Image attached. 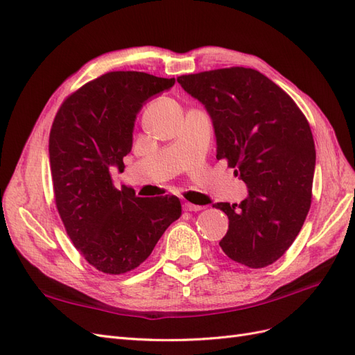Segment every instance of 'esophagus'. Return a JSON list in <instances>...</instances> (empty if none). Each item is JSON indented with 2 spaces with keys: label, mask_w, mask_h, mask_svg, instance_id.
<instances>
[{
  "label": "esophagus",
  "mask_w": 355,
  "mask_h": 355,
  "mask_svg": "<svg viewBox=\"0 0 355 355\" xmlns=\"http://www.w3.org/2000/svg\"><path fill=\"white\" fill-rule=\"evenodd\" d=\"M202 206H197V204H192V202H185L184 204V210L185 211H200L202 210Z\"/></svg>",
  "instance_id": "1"
}]
</instances>
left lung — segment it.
Instances as JSON below:
<instances>
[{"instance_id":"obj_1","label":"left lung","mask_w":355,"mask_h":355,"mask_svg":"<svg viewBox=\"0 0 355 355\" xmlns=\"http://www.w3.org/2000/svg\"><path fill=\"white\" fill-rule=\"evenodd\" d=\"M178 83L211 116L218 159L249 188L240 204L216 202L230 219L219 245L230 259L263 268L286 253L313 197L315 145L295 101L259 71L243 67L180 75Z\"/></svg>"}]
</instances>
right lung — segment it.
I'll return each instance as SVG.
<instances>
[{
    "instance_id": "right-lung-1",
    "label": "right lung",
    "mask_w": 355,
    "mask_h": 355,
    "mask_svg": "<svg viewBox=\"0 0 355 355\" xmlns=\"http://www.w3.org/2000/svg\"><path fill=\"white\" fill-rule=\"evenodd\" d=\"M175 78L114 71L63 101L53 121L49 155L56 207L71 241L96 270L120 275L141 265L179 219L178 197H136L116 189L111 167L124 170L142 105Z\"/></svg>"
}]
</instances>
